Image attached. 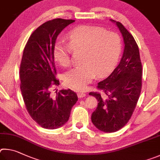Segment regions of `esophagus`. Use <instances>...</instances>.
<instances>
[{"mask_svg":"<svg viewBox=\"0 0 160 160\" xmlns=\"http://www.w3.org/2000/svg\"><path fill=\"white\" fill-rule=\"evenodd\" d=\"M77 96L78 98H83L86 96V93H84V92H82V91H78L77 92Z\"/></svg>","mask_w":160,"mask_h":160,"instance_id":"obj_1","label":"esophagus"}]
</instances>
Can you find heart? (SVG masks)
I'll use <instances>...</instances> for the list:
<instances>
[{
	"label": "heart",
	"mask_w": 160,
	"mask_h": 160,
	"mask_svg": "<svg viewBox=\"0 0 160 160\" xmlns=\"http://www.w3.org/2000/svg\"><path fill=\"white\" fill-rule=\"evenodd\" d=\"M69 44L58 41L53 49L55 61L62 67L71 63L72 50H84L82 65L70 69L64 80L68 87L83 90L96 76L102 77L112 71L118 62L122 41L117 33L102 27L82 25L67 35Z\"/></svg>",
	"instance_id": "1"
}]
</instances>
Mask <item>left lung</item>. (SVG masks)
I'll return each instance as SVG.
<instances>
[{
  "label": "left lung",
  "mask_w": 160,
  "mask_h": 160,
  "mask_svg": "<svg viewBox=\"0 0 160 160\" xmlns=\"http://www.w3.org/2000/svg\"><path fill=\"white\" fill-rule=\"evenodd\" d=\"M115 22L121 32L124 50L119 64L109 77L98 83L102 91L89 95L98 100L91 115L95 127L106 133L121 129L129 121L136 107L142 88V64L138 46L133 36L122 23Z\"/></svg>",
  "instance_id": "8db88e82"
}]
</instances>
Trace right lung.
<instances>
[{
	"label": "right lung",
	"mask_w": 160,
	"mask_h": 160,
	"mask_svg": "<svg viewBox=\"0 0 160 160\" xmlns=\"http://www.w3.org/2000/svg\"><path fill=\"white\" fill-rule=\"evenodd\" d=\"M73 19L49 20L38 27L28 39L19 68L20 89L27 112L41 127L55 129L68 121L77 93L70 89L52 92L60 84L53 49L58 36Z\"/></svg>",
	"instance_id": "1"
}]
</instances>
